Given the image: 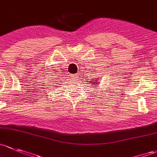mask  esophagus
Masks as SVG:
<instances>
[{"label": "esophagus", "mask_w": 157, "mask_h": 157, "mask_svg": "<svg viewBox=\"0 0 157 157\" xmlns=\"http://www.w3.org/2000/svg\"><path fill=\"white\" fill-rule=\"evenodd\" d=\"M72 78H73L74 79H76L77 78H78V75H77V74H72Z\"/></svg>", "instance_id": "1"}]
</instances>
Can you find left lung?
Masks as SVG:
<instances>
[{"label": "left lung", "mask_w": 157, "mask_h": 157, "mask_svg": "<svg viewBox=\"0 0 157 157\" xmlns=\"http://www.w3.org/2000/svg\"><path fill=\"white\" fill-rule=\"evenodd\" d=\"M97 80H98V79H97ZM92 81V80H91ZM91 83H94V84H98V82H91Z\"/></svg>", "instance_id": "obj_1"}]
</instances>
